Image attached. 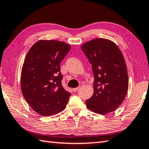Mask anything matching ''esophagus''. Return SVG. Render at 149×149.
<instances>
[{
  "mask_svg": "<svg viewBox=\"0 0 149 149\" xmlns=\"http://www.w3.org/2000/svg\"><path fill=\"white\" fill-rule=\"evenodd\" d=\"M79 88H80V86L77 87V88H73V91H75H75H77L79 89Z\"/></svg>",
  "mask_w": 149,
  "mask_h": 149,
  "instance_id": "obj_1",
  "label": "esophagus"
}]
</instances>
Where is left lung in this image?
Segmentation results:
<instances>
[{"mask_svg": "<svg viewBox=\"0 0 149 149\" xmlns=\"http://www.w3.org/2000/svg\"><path fill=\"white\" fill-rule=\"evenodd\" d=\"M81 49L92 66V97L86 105L91 111L106 115L121 105L129 87L125 61L121 50L112 41L96 38L84 43Z\"/></svg>", "mask_w": 149, "mask_h": 149, "instance_id": "8db88e82", "label": "left lung"}]
</instances>
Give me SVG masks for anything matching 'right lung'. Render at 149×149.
<instances>
[{
	"label": "right lung",
	"instance_id": "add662e5",
	"mask_svg": "<svg viewBox=\"0 0 149 149\" xmlns=\"http://www.w3.org/2000/svg\"><path fill=\"white\" fill-rule=\"evenodd\" d=\"M70 45L57 40H39L28 51L21 72L25 99L37 113L54 115L64 110L71 93L61 84L60 63Z\"/></svg>",
	"mask_w": 149,
	"mask_h": 149
}]
</instances>
